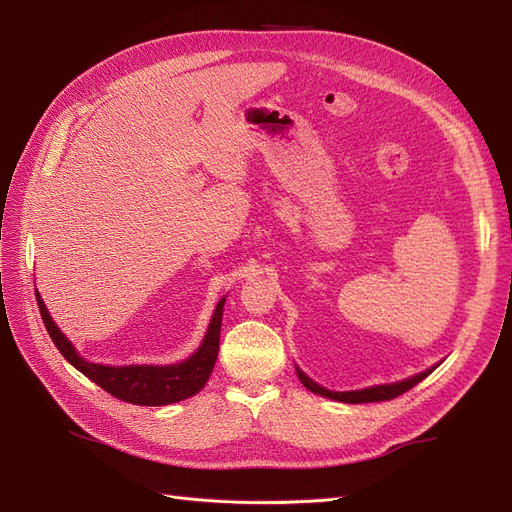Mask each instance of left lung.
Listing matches in <instances>:
<instances>
[{"label":"left lung","mask_w":512,"mask_h":512,"mask_svg":"<svg viewBox=\"0 0 512 512\" xmlns=\"http://www.w3.org/2000/svg\"><path fill=\"white\" fill-rule=\"evenodd\" d=\"M436 367H431L427 371H423V374H418L414 378H408V380H401V382H395V384H380V386H369V389H361V391H346V393H335V391H327L322 389L320 384H316L314 380H309L301 369H297L299 374V380L303 382L305 389H309L312 393H318L322 397H329V399H335V401H344V404H369V401H389V399H395L399 395H404L406 391H410L412 386H416L421 380H425L431 371Z\"/></svg>","instance_id":"left-lung-1"}]
</instances>
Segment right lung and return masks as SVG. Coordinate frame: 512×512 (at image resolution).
Returning a JSON list of instances; mask_svg holds the SVG:
<instances>
[{"label":"right lung","mask_w":512,"mask_h":512,"mask_svg":"<svg viewBox=\"0 0 512 512\" xmlns=\"http://www.w3.org/2000/svg\"><path fill=\"white\" fill-rule=\"evenodd\" d=\"M36 301L40 307L44 327L49 331L57 350L66 356V361L72 363L89 380H94L98 386H102L106 393H111L121 401H128V404L166 406V404H175V401H181V399H188L207 384L215 359H218L222 312H224L226 299H222L218 307H215V314L211 318L203 346H200L188 361L177 363V365H166V367H158V365L106 367V365L89 363L81 359L68 339L61 335L57 324L51 320L38 292H36Z\"/></svg>","instance_id":"right-lung-1"}]
</instances>
